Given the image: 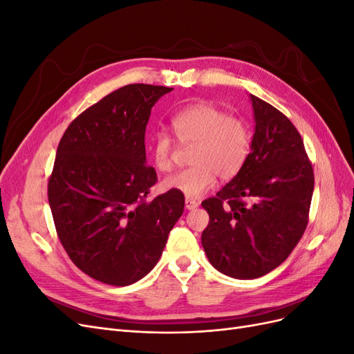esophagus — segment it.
<instances>
[{
	"label": "esophagus",
	"instance_id": "obj_1",
	"mask_svg": "<svg viewBox=\"0 0 354 354\" xmlns=\"http://www.w3.org/2000/svg\"><path fill=\"white\" fill-rule=\"evenodd\" d=\"M185 203H186V208L187 209H195L199 205V202L196 199H192V198H186Z\"/></svg>",
	"mask_w": 354,
	"mask_h": 354
}]
</instances>
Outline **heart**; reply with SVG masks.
Listing matches in <instances>:
<instances>
[{
  "mask_svg": "<svg viewBox=\"0 0 354 354\" xmlns=\"http://www.w3.org/2000/svg\"><path fill=\"white\" fill-rule=\"evenodd\" d=\"M171 128L180 145L194 146L192 167L167 177L162 186L196 198L221 180L236 177L246 165L252 149V128L243 118L229 115L209 103H195L178 111ZM174 142L165 131L151 138V156L159 171L173 168Z\"/></svg>",
  "mask_w": 354,
  "mask_h": 354,
  "instance_id": "1",
  "label": "heart"
}]
</instances>
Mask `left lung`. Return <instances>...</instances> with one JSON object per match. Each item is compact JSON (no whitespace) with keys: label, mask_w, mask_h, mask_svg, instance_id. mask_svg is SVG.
<instances>
[{"label":"left lung","mask_w":354,"mask_h":354,"mask_svg":"<svg viewBox=\"0 0 354 354\" xmlns=\"http://www.w3.org/2000/svg\"><path fill=\"white\" fill-rule=\"evenodd\" d=\"M255 133L248 162L202 202L209 223L202 246L216 269L255 279L282 264L308 223L315 174L295 125L251 94Z\"/></svg>","instance_id":"obj_1"}]
</instances>
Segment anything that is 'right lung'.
<instances>
[{"label":"right lung","instance_id":"right-lung-1","mask_svg":"<svg viewBox=\"0 0 354 354\" xmlns=\"http://www.w3.org/2000/svg\"><path fill=\"white\" fill-rule=\"evenodd\" d=\"M169 87L130 84L106 95L66 128L48 178L57 236L72 263L93 279L127 286L162 255L185 195L147 201L158 181L146 164L145 133Z\"/></svg>","mask_w":354,"mask_h":354}]
</instances>
